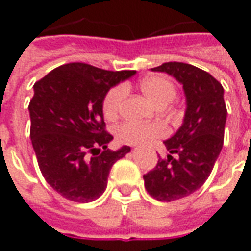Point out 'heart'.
Wrapping results in <instances>:
<instances>
[{"mask_svg": "<svg viewBox=\"0 0 251 251\" xmlns=\"http://www.w3.org/2000/svg\"><path fill=\"white\" fill-rule=\"evenodd\" d=\"M142 93L152 100L153 103L168 104L176 97V88L167 77L161 75H152L141 80ZM126 97V87L118 84L106 94L103 99V114L107 120H114L118 115L121 106ZM167 134V127L160 122H134L126 121L117 126L115 136L124 144L144 147L151 144L153 140Z\"/></svg>", "mask_w": 251, "mask_h": 251, "instance_id": "obj_1", "label": "heart"}]
</instances>
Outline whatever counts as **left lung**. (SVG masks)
<instances>
[{"instance_id":"8db88e82","label":"left lung","mask_w":251,"mask_h":251,"mask_svg":"<svg viewBox=\"0 0 251 251\" xmlns=\"http://www.w3.org/2000/svg\"><path fill=\"white\" fill-rule=\"evenodd\" d=\"M152 71L174 76L185 95L183 124L164 141L167 160L160 158L156 168L144 175L148 194L160 201H174L204 184L221 154L227 118L225 90L208 72L185 63H164Z\"/></svg>"}]
</instances>
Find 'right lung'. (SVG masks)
Returning a JSON list of instances; mask_svg holds the SVG:
<instances>
[{"mask_svg": "<svg viewBox=\"0 0 251 251\" xmlns=\"http://www.w3.org/2000/svg\"><path fill=\"white\" fill-rule=\"evenodd\" d=\"M136 71H106L84 63L52 70L33 86L30 140L44 179L72 201L90 203L107 187L110 169L130 147L110 151L103 99Z\"/></svg>", "mask_w": 251, "mask_h": 251, "instance_id": "right-lung-1", "label": "right lung"}]
</instances>
